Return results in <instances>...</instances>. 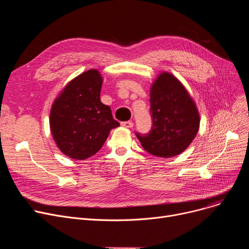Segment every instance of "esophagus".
<instances>
[{"mask_svg":"<svg viewBox=\"0 0 249 249\" xmlns=\"http://www.w3.org/2000/svg\"><path fill=\"white\" fill-rule=\"evenodd\" d=\"M121 125L125 128H132L133 127V122L132 121H126V122H122Z\"/></svg>","mask_w":249,"mask_h":249,"instance_id":"1","label":"esophagus"}]
</instances>
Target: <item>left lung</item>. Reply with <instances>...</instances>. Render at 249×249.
<instances>
[{"instance_id": "1", "label": "left lung", "mask_w": 249, "mask_h": 249, "mask_svg": "<svg viewBox=\"0 0 249 249\" xmlns=\"http://www.w3.org/2000/svg\"><path fill=\"white\" fill-rule=\"evenodd\" d=\"M152 129L137 135L142 147L158 158L184 152L197 135L200 113L186 87L173 73L160 71L150 86Z\"/></svg>"}]
</instances>
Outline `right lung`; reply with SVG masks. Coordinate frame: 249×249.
Segmentation results:
<instances>
[{
	"label": "right lung",
	"instance_id": "1",
	"mask_svg": "<svg viewBox=\"0 0 249 249\" xmlns=\"http://www.w3.org/2000/svg\"><path fill=\"white\" fill-rule=\"evenodd\" d=\"M103 76L96 69L78 74L65 86L50 109V131L68 158L84 160L96 154L113 128L119 127L109 106L101 102Z\"/></svg>",
	"mask_w": 249,
	"mask_h": 249
}]
</instances>
